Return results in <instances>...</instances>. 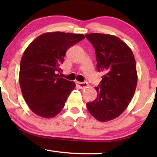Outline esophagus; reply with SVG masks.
I'll use <instances>...</instances> for the list:
<instances>
[{"mask_svg":"<svg viewBox=\"0 0 157 157\" xmlns=\"http://www.w3.org/2000/svg\"><path fill=\"white\" fill-rule=\"evenodd\" d=\"M77 85H78V86L79 87V89H84L86 88V87L88 86V83L86 82H77Z\"/></svg>","mask_w":157,"mask_h":157,"instance_id":"obj_1","label":"esophagus"}]
</instances>
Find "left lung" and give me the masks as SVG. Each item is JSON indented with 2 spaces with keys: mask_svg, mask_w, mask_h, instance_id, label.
Instances as JSON below:
<instances>
[{
  "mask_svg": "<svg viewBox=\"0 0 157 157\" xmlns=\"http://www.w3.org/2000/svg\"><path fill=\"white\" fill-rule=\"evenodd\" d=\"M86 37L95 50L97 71L103 73L94 102L86 104L95 119L107 122L126 109L134 95L138 76L134 54L130 48L114 35L91 33Z\"/></svg>",
  "mask_w": 157,
  "mask_h": 157,
  "instance_id": "obj_1",
  "label": "left lung"
}]
</instances>
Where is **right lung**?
<instances>
[{"mask_svg": "<svg viewBox=\"0 0 157 157\" xmlns=\"http://www.w3.org/2000/svg\"><path fill=\"white\" fill-rule=\"evenodd\" d=\"M85 36L82 34L52 32L41 34L23 52L19 84L26 103L33 113L46 118L57 116L75 89L74 82L61 78L66 52Z\"/></svg>", "mask_w": 157, "mask_h": 157, "instance_id": "1", "label": "right lung"}]
</instances>
